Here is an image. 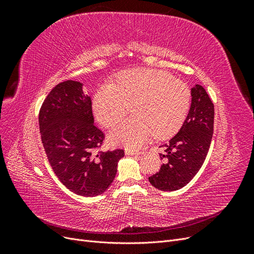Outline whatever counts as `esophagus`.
Returning a JSON list of instances; mask_svg holds the SVG:
<instances>
[{"instance_id": "obj_1", "label": "esophagus", "mask_w": 254, "mask_h": 254, "mask_svg": "<svg viewBox=\"0 0 254 254\" xmlns=\"http://www.w3.org/2000/svg\"><path fill=\"white\" fill-rule=\"evenodd\" d=\"M125 153L127 156H135V155H141L142 151L141 150H136V149H126Z\"/></svg>"}]
</instances>
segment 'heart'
<instances>
[{
	"label": "heart",
	"mask_w": 254,
	"mask_h": 254,
	"mask_svg": "<svg viewBox=\"0 0 254 254\" xmlns=\"http://www.w3.org/2000/svg\"><path fill=\"white\" fill-rule=\"evenodd\" d=\"M92 105L97 121L105 127L117 124L132 106L134 117L115 126L109 140L114 145L134 148L152 133L165 139L178 131L190 109V91L168 72L134 68L121 73L114 84L99 86Z\"/></svg>",
	"instance_id": "b5f03b06"
}]
</instances>
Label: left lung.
Masks as SVG:
<instances>
[{
	"mask_svg": "<svg viewBox=\"0 0 254 254\" xmlns=\"http://www.w3.org/2000/svg\"><path fill=\"white\" fill-rule=\"evenodd\" d=\"M191 102L188 117L175 136L162 145L160 153L165 162L149 177L152 187L164 191L180 190L200 170L213 135L214 105L200 84L190 89Z\"/></svg>",
	"mask_w": 254,
	"mask_h": 254,
	"instance_id": "8db88e82",
	"label": "left lung"
}]
</instances>
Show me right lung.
<instances>
[{
    "label": "right lung",
    "mask_w": 254,
    "mask_h": 254,
    "mask_svg": "<svg viewBox=\"0 0 254 254\" xmlns=\"http://www.w3.org/2000/svg\"><path fill=\"white\" fill-rule=\"evenodd\" d=\"M39 128L50 164L66 189L94 197L111 186L124 150L94 152L104 133L94 126L83 83L66 80L50 92L40 109Z\"/></svg>",
    "instance_id": "1"
}]
</instances>
